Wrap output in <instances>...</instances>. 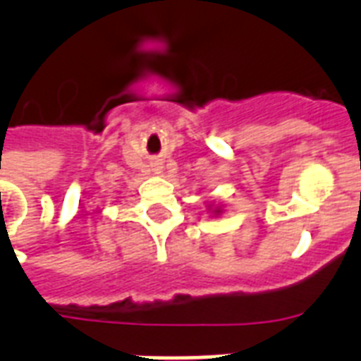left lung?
Returning a JSON list of instances; mask_svg holds the SVG:
<instances>
[{
	"mask_svg": "<svg viewBox=\"0 0 361 361\" xmlns=\"http://www.w3.org/2000/svg\"><path fill=\"white\" fill-rule=\"evenodd\" d=\"M215 212H217V214H221V209H219V208H217V209H215Z\"/></svg>",
	"mask_w": 361,
	"mask_h": 361,
	"instance_id": "1",
	"label": "left lung"
}]
</instances>
